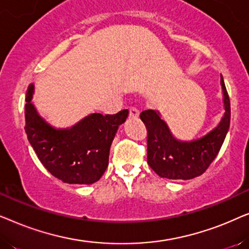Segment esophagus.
Returning <instances> with one entry per match:
<instances>
[{
	"mask_svg": "<svg viewBox=\"0 0 249 249\" xmlns=\"http://www.w3.org/2000/svg\"><path fill=\"white\" fill-rule=\"evenodd\" d=\"M129 115H130L131 118H138L139 117V110L138 108H136V107H130L129 108Z\"/></svg>",
	"mask_w": 249,
	"mask_h": 249,
	"instance_id": "1",
	"label": "esophagus"
}]
</instances>
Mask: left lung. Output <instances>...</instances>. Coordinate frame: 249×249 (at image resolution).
I'll return each instance as SVG.
<instances>
[{
  "mask_svg": "<svg viewBox=\"0 0 249 249\" xmlns=\"http://www.w3.org/2000/svg\"><path fill=\"white\" fill-rule=\"evenodd\" d=\"M224 115L220 124L202 138L182 142L173 137L159 112L146 110L141 119L147 129V163L165 179L188 180L203 175L220 152L230 125V100L223 78Z\"/></svg>",
  "mask_w": 249,
  "mask_h": 249,
  "instance_id": "obj_1",
  "label": "left lung"
}]
</instances>
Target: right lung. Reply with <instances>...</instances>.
Returning a JSON list of instances; mask_svg holds the SVG:
<instances>
[{"label": "right lung", "mask_w": 249, "mask_h": 249, "mask_svg": "<svg viewBox=\"0 0 249 249\" xmlns=\"http://www.w3.org/2000/svg\"><path fill=\"white\" fill-rule=\"evenodd\" d=\"M34 84L26 94L25 130L39 161L51 175L67 183L90 185L103 176L110 147L128 110L117 114H89L68 129H56L37 113L32 103Z\"/></svg>", "instance_id": "add662e5"}]
</instances>
